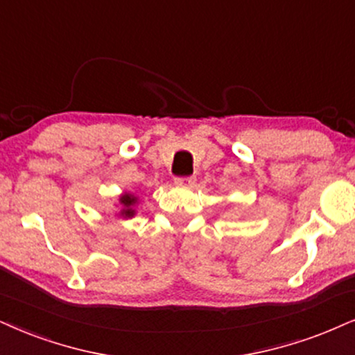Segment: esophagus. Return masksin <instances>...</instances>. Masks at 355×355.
I'll return each mask as SVG.
<instances>
[{
  "label": "esophagus",
  "mask_w": 355,
  "mask_h": 355,
  "mask_svg": "<svg viewBox=\"0 0 355 355\" xmlns=\"http://www.w3.org/2000/svg\"><path fill=\"white\" fill-rule=\"evenodd\" d=\"M174 182L181 187H191V186H194L196 178H178Z\"/></svg>",
  "instance_id": "obj_1"
}]
</instances>
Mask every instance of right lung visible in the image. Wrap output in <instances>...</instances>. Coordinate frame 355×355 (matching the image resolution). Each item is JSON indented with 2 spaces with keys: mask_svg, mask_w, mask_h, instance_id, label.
<instances>
[{
  "mask_svg": "<svg viewBox=\"0 0 355 355\" xmlns=\"http://www.w3.org/2000/svg\"><path fill=\"white\" fill-rule=\"evenodd\" d=\"M139 202L138 196H135L133 192H123V194L118 196V202L115 204L116 214L115 216L121 220H128L137 216V205Z\"/></svg>",
  "mask_w": 355,
  "mask_h": 355,
  "instance_id": "add662e5",
  "label": "right lung"
}]
</instances>
